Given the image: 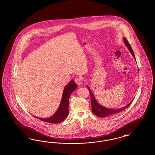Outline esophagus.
I'll use <instances>...</instances> for the list:
<instances>
[{"instance_id": "1", "label": "esophagus", "mask_w": 155, "mask_h": 155, "mask_svg": "<svg viewBox=\"0 0 155 155\" xmlns=\"http://www.w3.org/2000/svg\"><path fill=\"white\" fill-rule=\"evenodd\" d=\"M82 78L81 77H77V78H75V79L74 80L75 83L78 85H80V84H82Z\"/></svg>"}]
</instances>
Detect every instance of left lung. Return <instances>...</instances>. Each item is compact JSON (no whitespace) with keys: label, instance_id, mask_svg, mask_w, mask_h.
<instances>
[{"label":"left lung","instance_id":"left-lung-1","mask_svg":"<svg viewBox=\"0 0 155 155\" xmlns=\"http://www.w3.org/2000/svg\"><path fill=\"white\" fill-rule=\"evenodd\" d=\"M123 42L124 43V44L126 45V46L128 48V50L130 51V52H131V53L132 55V56L134 57V59L136 60L135 57L134 55V53L133 52V50L132 49L130 45V44H129V42H128L127 39L126 38H123ZM87 89L89 90L90 92V98H91V110H92V112L94 113V114L101 117H105L109 115H111L113 114H116L117 113H119L120 111H123V110L127 108L131 104L132 102L133 101V100L130 103H128L126 106L122 107L120 108H117V109H110V108H106L105 107H103V106L101 105L100 104H99L97 101H96V99H95L94 97V95L93 94V92L91 91V89H90L89 87L87 85Z\"/></svg>","mask_w":155,"mask_h":155}]
</instances>
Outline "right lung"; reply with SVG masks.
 Wrapping results in <instances>:
<instances>
[{"mask_svg": "<svg viewBox=\"0 0 155 155\" xmlns=\"http://www.w3.org/2000/svg\"><path fill=\"white\" fill-rule=\"evenodd\" d=\"M77 87V85L74 82V80H71L69 84L66 85L63 91L60 104L56 112L52 117L49 118H41L35 117L34 115H33V117L44 122L50 123H58L62 122L68 116L69 98L72 92L75 90Z\"/></svg>", "mask_w": 155, "mask_h": 155, "instance_id": "obj_1", "label": "right lung"}]
</instances>
